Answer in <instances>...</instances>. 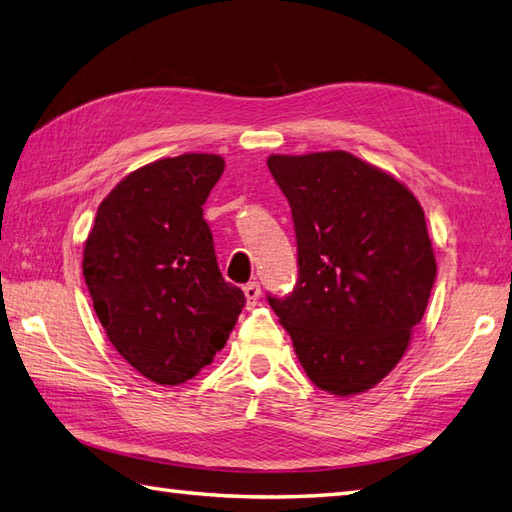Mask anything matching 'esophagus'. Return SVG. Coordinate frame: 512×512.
Instances as JSON below:
<instances>
[{
    "instance_id": "1",
    "label": "esophagus",
    "mask_w": 512,
    "mask_h": 512,
    "mask_svg": "<svg viewBox=\"0 0 512 512\" xmlns=\"http://www.w3.org/2000/svg\"><path fill=\"white\" fill-rule=\"evenodd\" d=\"M259 295H262V288H259L257 281H248V284L244 286L246 306H248V308H255L257 301H259Z\"/></svg>"
}]
</instances>
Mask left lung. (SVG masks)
Wrapping results in <instances>:
<instances>
[{"label":"left lung","instance_id":"8db88e82","mask_svg":"<svg viewBox=\"0 0 512 512\" xmlns=\"http://www.w3.org/2000/svg\"><path fill=\"white\" fill-rule=\"evenodd\" d=\"M297 235L299 279L270 297L308 378L334 396L378 385L427 310L436 257L405 184L347 151L270 156Z\"/></svg>","mask_w":512,"mask_h":512}]
</instances>
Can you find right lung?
I'll use <instances>...</instances> for the list:
<instances>
[{"label":"right lung","mask_w":512,"mask_h":512,"mask_svg":"<svg viewBox=\"0 0 512 512\" xmlns=\"http://www.w3.org/2000/svg\"><path fill=\"white\" fill-rule=\"evenodd\" d=\"M224 171L215 154L162 158L123 178L96 211L83 277L107 339L158 385L211 365L246 297L224 281L202 204Z\"/></svg>","instance_id":"1"}]
</instances>
